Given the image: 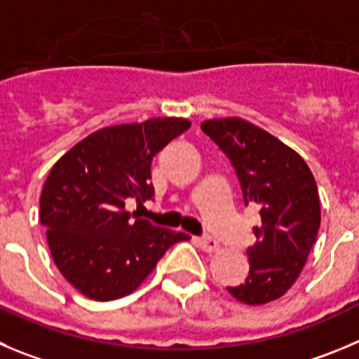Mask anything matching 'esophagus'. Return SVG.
<instances>
[{"instance_id": "obj_1", "label": "esophagus", "mask_w": 359, "mask_h": 359, "mask_svg": "<svg viewBox=\"0 0 359 359\" xmlns=\"http://www.w3.org/2000/svg\"><path fill=\"white\" fill-rule=\"evenodd\" d=\"M196 243H198V246L202 248L203 251H207V253H214V251L219 250V243H217L216 239H212V237H200Z\"/></svg>"}]
</instances>
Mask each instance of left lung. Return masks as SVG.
Instances as JSON below:
<instances>
[{"mask_svg": "<svg viewBox=\"0 0 359 359\" xmlns=\"http://www.w3.org/2000/svg\"><path fill=\"white\" fill-rule=\"evenodd\" d=\"M202 130L229 156L246 205L260 209L250 273L229 292L244 304L280 299L296 283L320 226L316 179L303 157L273 134L237 116L202 122Z\"/></svg>", "mask_w": 359, "mask_h": 359, "instance_id": "left-lung-1", "label": "left lung"}]
</instances>
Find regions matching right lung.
Wrapping results in <instances>:
<instances>
[{
    "mask_svg": "<svg viewBox=\"0 0 359 359\" xmlns=\"http://www.w3.org/2000/svg\"><path fill=\"white\" fill-rule=\"evenodd\" d=\"M191 122L177 116L95 130L63 154L40 195L49 251L70 285L95 301L134 292L184 232L159 229L126 209L152 198L154 156Z\"/></svg>",
    "mask_w": 359,
    "mask_h": 359,
    "instance_id": "1",
    "label": "right lung"
}]
</instances>
